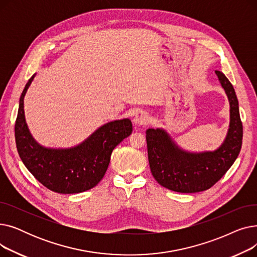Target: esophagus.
I'll return each instance as SVG.
<instances>
[{
  "instance_id": "obj_1",
  "label": "esophagus",
  "mask_w": 257,
  "mask_h": 257,
  "mask_svg": "<svg viewBox=\"0 0 257 257\" xmlns=\"http://www.w3.org/2000/svg\"><path fill=\"white\" fill-rule=\"evenodd\" d=\"M151 117L149 115V113L144 111V110H139L136 115H134L133 121L136 125H146L150 121Z\"/></svg>"
}]
</instances>
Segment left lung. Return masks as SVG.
Masks as SVG:
<instances>
[{"label": "left lung", "instance_id": "obj_1", "mask_svg": "<svg viewBox=\"0 0 257 257\" xmlns=\"http://www.w3.org/2000/svg\"><path fill=\"white\" fill-rule=\"evenodd\" d=\"M230 104V124L222 146L212 152L192 153L182 150L164 129H148V158L155 180L178 193H198L210 188L230 169L237 158L242 140L238 101L226 76L215 71Z\"/></svg>", "mask_w": 257, "mask_h": 257}]
</instances>
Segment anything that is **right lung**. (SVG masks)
I'll use <instances>...</instances> for the list:
<instances>
[{
	"label": "right lung",
	"mask_w": 257,
	"mask_h": 257,
	"mask_svg": "<svg viewBox=\"0 0 257 257\" xmlns=\"http://www.w3.org/2000/svg\"><path fill=\"white\" fill-rule=\"evenodd\" d=\"M35 74L27 82L20 98L15 133L19 155L29 172L49 190L77 194L90 190L104 177L114 148L132 132L129 118L109 121L80 145L70 149L40 146L31 136L24 111V98Z\"/></svg>",
	"instance_id": "add662e5"
}]
</instances>
